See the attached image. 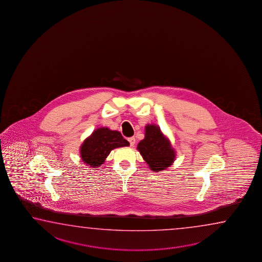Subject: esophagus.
Returning a JSON list of instances; mask_svg holds the SVG:
<instances>
[{
  "label": "esophagus",
  "mask_w": 262,
  "mask_h": 262,
  "mask_svg": "<svg viewBox=\"0 0 262 262\" xmlns=\"http://www.w3.org/2000/svg\"><path fill=\"white\" fill-rule=\"evenodd\" d=\"M128 141L129 143H130V146H134L135 143H136V138H134V137H132V138H129Z\"/></svg>",
  "instance_id": "1"
}]
</instances>
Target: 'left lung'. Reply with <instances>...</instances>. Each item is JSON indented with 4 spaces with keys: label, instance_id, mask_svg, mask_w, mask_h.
Wrapping results in <instances>:
<instances>
[{
    "label": "left lung",
    "instance_id": "left-lung-1",
    "mask_svg": "<svg viewBox=\"0 0 262 262\" xmlns=\"http://www.w3.org/2000/svg\"><path fill=\"white\" fill-rule=\"evenodd\" d=\"M145 129V138L138 143L137 148L151 170L154 172L165 170L172 165L176 152L160 126L146 124Z\"/></svg>",
    "mask_w": 262,
    "mask_h": 262
}]
</instances>
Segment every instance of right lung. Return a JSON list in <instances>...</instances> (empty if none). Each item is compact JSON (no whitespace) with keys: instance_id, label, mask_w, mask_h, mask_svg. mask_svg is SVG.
<instances>
[{"instance_id":"obj_1","label":"right lung","mask_w":262,"mask_h":262,"mask_svg":"<svg viewBox=\"0 0 262 262\" xmlns=\"http://www.w3.org/2000/svg\"><path fill=\"white\" fill-rule=\"evenodd\" d=\"M118 131H113L107 127L95 129L93 134L85 139L80 148V158L87 166L98 169L113 149L128 146Z\"/></svg>"}]
</instances>
